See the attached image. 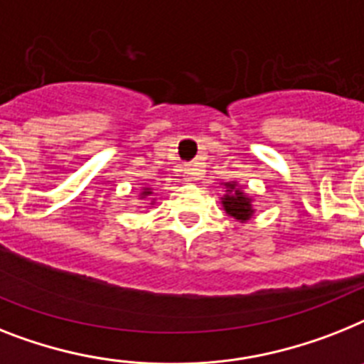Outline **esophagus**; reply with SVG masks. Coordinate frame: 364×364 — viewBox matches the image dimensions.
Returning a JSON list of instances; mask_svg holds the SVG:
<instances>
[{
  "label": "esophagus",
  "mask_w": 364,
  "mask_h": 364,
  "mask_svg": "<svg viewBox=\"0 0 364 364\" xmlns=\"http://www.w3.org/2000/svg\"><path fill=\"white\" fill-rule=\"evenodd\" d=\"M200 178V167L199 164H188L184 167V180L186 182H195Z\"/></svg>",
  "instance_id": "esophagus-1"
}]
</instances>
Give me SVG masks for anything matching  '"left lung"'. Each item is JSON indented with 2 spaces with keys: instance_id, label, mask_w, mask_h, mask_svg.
Listing matches in <instances>:
<instances>
[{
  "instance_id": "left-lung-1",
  "label": "left lung",
  "mask_w": 364,
  "mask_h": 364,
  "mask_svg": "<svg viewBox=\"0 0 364 364\" xmlns=\"http://www.w3.org/2000/svg\"><path fill=\"white\" fill-rule=\"evenodd\" d=\"M225 189H227V193L221 197L225 212L232 215L240 223H245V221L253 218L255 210L253 204H251L253 199L247 193H243L242 186H238L236 182H225Z\"/></svg>"
}]
</instances>
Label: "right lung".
I'll return each instance as SVG.
<instances>
[{"label":"right lung","instance_id":"1","mask_svg":"<svg viewBox=\"0 0 364 364\" xmlns=\"http://www.w3.org/2000/svg\"><path fill=\"white\" fill-rule=\"evenodd\" d=\"M141 199H145V197H149V195H152V189H150V188H143V189H141ZM152 203H154V200H152ZM152 203H150V204H152Z\"/></svg>","mask_w":364,"mask_h":364}]
</instances>
